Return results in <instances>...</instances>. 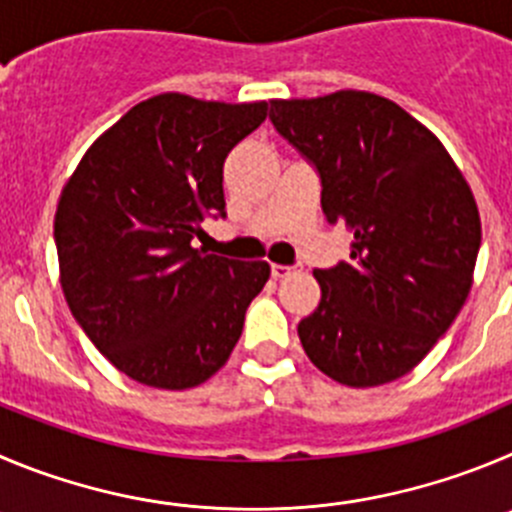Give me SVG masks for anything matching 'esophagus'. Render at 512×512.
<instances>
[{
	"mask_svg": "<svg viewBox=\"0 0 512 512\" xmlns=\"http://www.w3.org/2000/svg\"><path fill=\"white\" fill-rule=\"evenodd\" d=\"M293 270H295V265H275V262H272V265H270V272H272V278H275V280L288 278V275Z\"/></svg>",
	"mask_w": 512,
	"mask_h": 512,
	"instance_id": "esophagus-1",
	"label": "esophagus"
}]
</instances>
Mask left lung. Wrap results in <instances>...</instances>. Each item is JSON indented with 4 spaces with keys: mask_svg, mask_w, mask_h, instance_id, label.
<instances>
[{
    "mask_svg": "<svg viewBox=\"0 0 512 512\" xmlns=\"http://www.w3.org/2000/svg\"><path fill=\"white\" fill-rule=\"evenodd\" d=\"M270 121L321 179L328 224L353 232L348 262L313 272L321 303L298 323L300 343L338 384H389L465 305L480 252L475 197L437 136L381 95L272 100Z\"/></svg>",
    "mask_w": 512,
    "mask_h": 512,
    "instance_id": "1",
    "label": "left lung"
}]
</instances>
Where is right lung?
<instances>
[{
	"label": "right lung",
	"instance_id": "right-lung-1",
	"mask_svg": "<svg viewBox=\"0 0 512 512\" xmlns=\"http://www.w3.org/2000/svg\"><path fill=\"white\" fill-rule=\"evenodd\" d=\"M267 103L164 93L103 133L55 212L60 283L73 318L118 371L191 389L227 364L270 265L194 250L204 219L227 217L222 169Z\"/></svg>",
	"mask_w": 512,
	"mask_h": 512
}]
</instances>
